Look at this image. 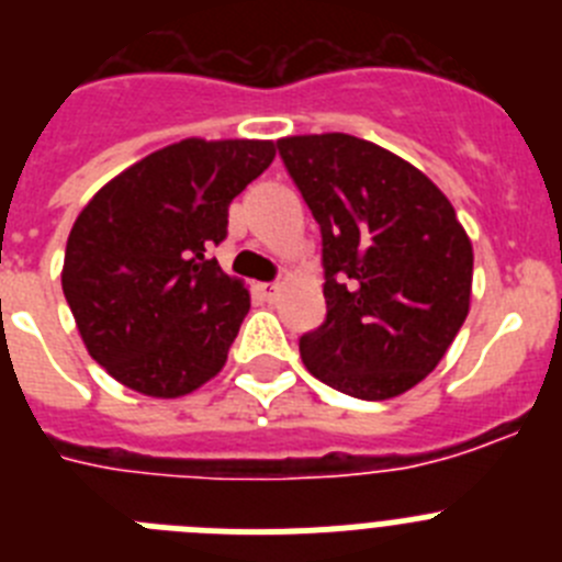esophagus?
Masks as SVG:
<instances>
[{"instance_id": "1", "label": "esophagus", "mask_w": 562, "mask_h": 562, "mask_svg": "<svg viewBox=\"0 0 562 562\" xmlns=\"http://www.w3.org/2000/svg\"><path fill=\"white\" fill-rule=\"evenodd\" d=\"M256 290H258V295L265 297V301H276V295L281 292V284H258Z\"/></svg>"}]
</instances>
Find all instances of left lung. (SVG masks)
Wrapping results in <instances>:
<instances>
[{
  "mask_svg": "<svg viewBox=\"0 0 562 562\" xmlns=\"http://www.w3.org/2000/svg\"><path fill=\"white\" fill-rule=\"evenodd\" d=\"M278 151L324 238L326 321L301 337L304 366L357 400L405 394L470 312V236L448 196L376 143L297 134Z\"/></svg>",
  "mask_w": 562,
  "mask_h": 562,
  "instance_id": "8db88e82",
  "label": "left lung"
}]
</instances>
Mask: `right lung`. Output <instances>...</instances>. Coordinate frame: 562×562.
I'll return each instance as SVG.
<instances>
[{"label": "right lung", "mask_w": 562, "mask_h": 562, "mask_svg": "<svg viewBox=\"0 0 562 562\" xmlns=\"http://www.w3.org/2000/svg\"><path fill=\"white\" fill-rule=\"evenodd\" d=\"M276 157L272 140L173 143L128 166L69 231L61 286L92 360L177 400L220 374L250 292L211 258L227 207Z\"/></svg>", "instance_id": "1"}]
</instances>
